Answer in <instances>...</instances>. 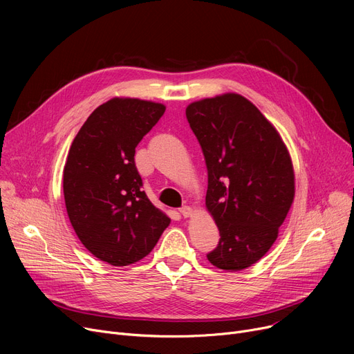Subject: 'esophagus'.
I'll list each match as a JSON object with an SVG mask.
<instances>
[{
    "label": "esophagus",
    "mask_w": 354,
    "mask_h": 354,
    "mask_svg": "<svg viewBox=\"0 0 354 354\" xmlns=\"http://www.w3.org/2000/svg\"><path fill=\"white\" fill-rule=\"evenodd\" d=\"M179 214L183 216V218H189V216H192V214H194V211H192V208L191 207H182L180 209H179Z\"/></svg>",
    "instance_id": "34e87169"
}]
</instances>
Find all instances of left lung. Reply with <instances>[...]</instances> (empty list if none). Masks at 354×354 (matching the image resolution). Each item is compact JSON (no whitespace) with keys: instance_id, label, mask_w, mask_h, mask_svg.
Instances as JSON below:
<instances>
[{"instance_id":"1","label":"left lung","mask_w":354,"mask_h":354,"mask_svg":"<svg viewBox=\"0 0 354 354\" xmlns=\"http://www.w3.org/2000/svg\"><path fill=\"white\" fill-rule=\"evenodd\" d=\"M187 119L205 156V205L221 235L207 257L219 270H245L272 247L294 201L288 149L272 123L238 93L191 103Z\"/></svg>"}]
</instances>
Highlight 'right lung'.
<instances>
[{
  "label": "right lung",
  "mask_w": 354,
  "mask_h": 354,
  "mask_svg": "<svg viewBox=\"0 0 354 354\" xmlns=\"http://www.w3.org/2000/svg\"><path fill=\"white\" fill-rule=\"evenodd\" d=\"M165 104L113 97L87 118L63 171L68 219L82 244L102 261L130 266L153 250L171 218L142 191L135 149Z\"/></svg>",
  "instance_id": "obj_1"
}]
</instances>
